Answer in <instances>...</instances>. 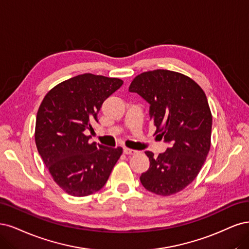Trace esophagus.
Instances as JSON below:
<instances>
[{"label":"esophagus","mask_w":249,"mask_h":249,"mask_svg":"<svg viewBox=\"0 0 249 249\" xmlns=\"http://www.w3.org/2000/svg\"><path fill=\"white\" fill-rule=\"evenodd\" d=\"M123 151H124V154H126V155H133L136 153V152H138V151L129 149V148H124Z\"/></svg>","instance_id":"34e87169"}]
</instances>
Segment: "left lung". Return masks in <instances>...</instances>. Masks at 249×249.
Listing matches in <instances>:
<instances>
[{"instance_id":"1","label":"left lung","mask_w":249,"mask_h":249,"mask_svg":"<svg viewBox=\"0 0 249 249\" xmlns=\"http://www.w3.org/2000/svg\"><path fill=\"white\" fill-rule=\"evenodd\" d=\"M129 91L150 103V119L171 146L157 157L150 151V167L140 180L150 192L168 196L194 181L210 151L212 114L206 94L180 72L157 69L133 78Z\"/></svg>"}]
</instances>
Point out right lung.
Instances as JSON below:
<instances>
[{
  "label": "right lung",
  "instance_id": "add662e5",
  "mask_svg": "<svg viewBox=\"0 0 249 249\" xmlns=\"http://www.w3.org/2000/svg\"><path fill=\"white\" fill-rule=\"evenodd\" d=\"M123 85L117 77L79 74L46 93L36 117L35 142L53 181L66 194L87 196L107 183L121 147L90 143L103 101Z\"/></svg>",
  "mask_w": 249,
  "mask_h": 249
}]
</instances>
